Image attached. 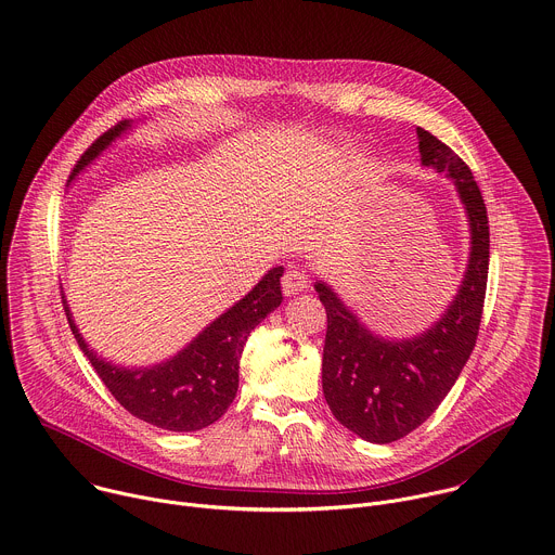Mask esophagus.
Returning a JSON list of instances; mask_svg holds the SVG:
<instances>
[{
    "label": "esophagus",
    "mask_w": 555,
    "mask_h": 555,
    "mask_svg": "<svg viewBox=\"0 0 555 555\" xmlns=\"http://www.w3.org/2000/svg\"><path fill=\"white\" fill-rule=\"evenodd\" d=\"M281 285H283L285 296H294V294H300L307 289V279L300 270H287L281 279Z\"/></svg>",
    "instance_id": "obj_1"
}]
</instances>
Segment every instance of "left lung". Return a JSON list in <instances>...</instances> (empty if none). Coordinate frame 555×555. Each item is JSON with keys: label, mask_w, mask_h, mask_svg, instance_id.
<instances>
[{"label": "left lung", "mask_w": 555, "mask_h": 555, "mask_svg": "<svg viewBox=\"0 0 555 555\" xmlns=\"http://www.w3.org/2000/svg\"><path fill=\"white\" fill-rule=\"evenodd\" d=\"M416 132L423 165L453 178L470 224L468 268L451 307L418 337L390 341L367 331L331 287L315 283L326 309L324 399L346 429L377 444L412 434L449 395L475 348L488 283V214L473 171L438 137L425 128Z\"/></svg>", "instance_id": "obj_1"}]
</instances>
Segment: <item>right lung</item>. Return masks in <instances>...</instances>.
Listing matches in <instances>:
<instances>
[{"mask_svg": "<svg viewBox=\"0 0 555 555\" xmlns=\"http://www.w3.org/2000/svg\"><path fill=\"white\" fill-rule=\"evenodd\" d=\"M128 126L130 121H119L100 134L80 156L69 178L91 163ZM281 276L283 268H272L246 298L214 320L188 348H182L165 363L139 367V371H128V367L100 359L78 333L67 300H63V305L78 346L124 410L158 429L198 431L222 418L233 403L240 386L242 350L250 331L281 305Z\"/></svg>", "mask_w": 555, "mask_h": 555, "instance_id": "obj_1", "label": "right lung"}]
</instances>
